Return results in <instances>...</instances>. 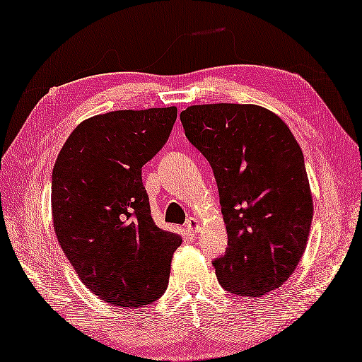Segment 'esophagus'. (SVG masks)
Instances as JSON below:
<instances>
[{"label":"esophagus","instance_id":"1","mask_svg":"<svg viewBox=\"0 0 362 362\" xmlns=\"http://www.w3.org/2000/svg\"><path fill=\"white\" fill-rule=\"evenodd\" d=\"M187 231L188 233H192V234H196L198 233V229H199V220L198 218H194V216H189V218L187 220Z\"/></svg>","mask_w":362,"mask_h":362}]
</instances>
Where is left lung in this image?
I'll list each match as a JSON object with an SVG mask.
<instances>
[{
    "mask_svg": "<svg viewBox=\"0 0 362 362\" xmlns=\"http://www.w3.org/2000/svg\"><path fill=\"white\" fill-rule=\"evenodd\" d=\"M180 120L218 187L228 233L226 252L214 261L220 285L250 298L281 286L304 255L313 216L298 141L255 104L189 106Z\"/></svg>",
    "mask_w": 362,
    "mask_h": 362,
    "instance_id": "8db88e82",
    "label": "left lung"
}]
</instances>
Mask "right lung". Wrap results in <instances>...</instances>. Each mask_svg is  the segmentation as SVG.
<instances>
[{
  "instance_id": "add662e5",
  "label": "right lung",
  "mask_w": 362,
  "mask_h": 362,
  "mask_svg": "<svg viewBox=\"0 0 362 362\" xmlns=\"http://www.w3.org/2000/svg\"><path fill=\"white\" fill-rule=\"evenodd\" d=\"M175 107L114 110L69 134L52 174V218L64 255L88 290L117 307L160 298L182 239L150 215L142 166L169 139Z\"/></svg>"
}]
</instances>
